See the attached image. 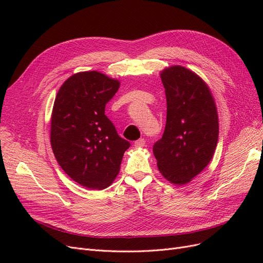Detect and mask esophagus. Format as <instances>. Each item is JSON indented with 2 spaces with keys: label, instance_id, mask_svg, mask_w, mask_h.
<instances>
[{
  "label": "esophagus",
  "instance_id": "34e87169",
  "mask_svg": "<svg viewBox=\"0 0 263 263\" xmlns=\"http://www.w3.org/2000/svg\"><path fill=\"white\" fill-rule=\"evenodd\" d=\"M145 145H146V140L144 138H140V139H138V140L134 142L135 147H144Z\"/></svg>",
  "mask_w": 263,
  "mask_h": 263
}]
</instances>
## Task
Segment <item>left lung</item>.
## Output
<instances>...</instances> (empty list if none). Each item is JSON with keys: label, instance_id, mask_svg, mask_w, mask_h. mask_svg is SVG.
I'll return each mask as SVG.
<instances>
[{"label": "left lung", "instance_id": "left-lung-1", "mask_svg": "<svg viewBox=\"0 0 263 263\" xmlns=\"http://www.w3.org/2000/svg\"><path fill=\"white\" fill-rule=\"evenodd\" d=\"M166 123L154 155L162 176L189 183L212 160L218 140V116L209 86L193 71L173 66L161 72Z\"/></svg>", "mask_w": 263, "mask_h": 263}]
</instances>
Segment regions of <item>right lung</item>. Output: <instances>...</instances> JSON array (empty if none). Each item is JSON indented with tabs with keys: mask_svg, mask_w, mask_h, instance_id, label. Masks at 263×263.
Returning a JSON list of instances; mask_svg holds the SVG:
<instances>
[{
	"mask_svg": "<svg viewBox=\"0 0 263 263\" xmlns=\"http://www.w3.org/2000/svg\"><path fill=\"white\" fill-rule=\"evenodd\" d=\"M119 82L98 71L71 76L55 97L50 125L53 155L84 187L103 190L114 181L130 142L118 136L105 105Z\"/></svg>",
	"mask_w": 263,
	"mask_h": 263,
	"instance_id": "add662e5",
	"label": "right lung"
}]
</instances>
